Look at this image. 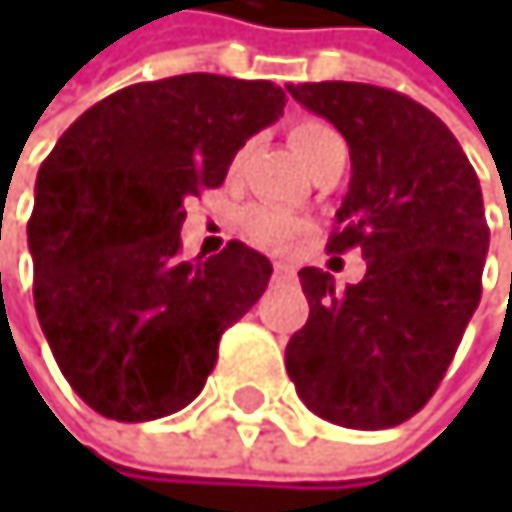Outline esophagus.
Segmentation results:
<instances>
[{
    "label": "esophagus",
    "mask_w": 512,
    "mask_h": 512,
    "mask_svg": "<svg viewBox=\"0 0 512 512\" xmlns=\"http://www.w3.org/2000/svg\"><path fill=\"white\" fill-rule=\"evenodd\" d=\"M273 273H276V276H288V273H294V267L285 264V261H276V264H273Z\"/></svg>",
    "instance_id": "esophagus-1"
}]
</instances>
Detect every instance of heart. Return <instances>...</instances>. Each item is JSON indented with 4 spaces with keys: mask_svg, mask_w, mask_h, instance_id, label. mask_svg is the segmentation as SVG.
Returning <instances> with one entry per match:
<instances>
[{
    "mask_svg": "<svg viewBox=\"0 0 512 512\" xmlns=\"http://www.w3.org/2000/svg\"><path fill=\"white\" fill-rule=\"evenodd\" d=\"M288 144L291 150L298 153V159L310 168L328 147L341 144L338 131H334L331 125L325 122H316V119H307V122H298L291 131H288ZM242 227L245 233L264 245V248H279L285 242H291L294 236H298V221L291 218L288 211L282 208H270V205H254L242 214Z\"/></svg>",
    "mask_w": 512,
    "mask_h": 512,
    "instance_id": "heart-1",
    "label": "heart"
}]
</instances>
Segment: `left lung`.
<instances>
[{
    "label": "left lung",
    "mask_w": 512,
    "mask_h": 512,
    "mask_svg": "<svg viewBox=\"0 0 512 512\" xmlns=\"http://www.w3.org/2000/svg\"><path fill=\"white\" fill-rule=\"evenodd\" d=\"M288 94L344 134L353 178L328 251L368 261L344 291L319 267L298 273L310 319L285 347L288 378L331 424L396 427L436 393L479 307V178L445 122L399 91L304 82Z\"/></svg>",
    "instance_id": "obj_1"
}]
</instances>
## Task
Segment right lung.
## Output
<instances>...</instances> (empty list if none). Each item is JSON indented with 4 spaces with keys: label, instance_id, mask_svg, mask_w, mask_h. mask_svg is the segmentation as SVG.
<instances>
[{
    "label": "right lung",
    "instance_id": "obj_1",
    "mask_svg": "<svg viewBox=\"0 0 512 512\" xmlns=\"http://www.w3.org/2000/svg\"><path fill=\"white\" fill-rule=\"evenodd\" d=\"M282 107L267 79L137 82L85 110L42 162L27 224L36 316L97 415L137 424L190 405L221 334L258 304L273 273L264 254L230 242L184 261L181 224L184 202L221 187Z\"/></svg>",
    "mask_w": 512,
    "mask_h": 512
}]
</instances>
